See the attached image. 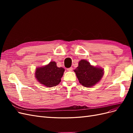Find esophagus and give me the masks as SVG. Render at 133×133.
I'll use <instances>...</instances> for the list:
<instances>
[{
    "label": "esophagus",
    "instance_id": "1",
    "mask_svg": "<svg viewBox=\"0 0 133 133\" xmlns=\"http://www.w3.org/2000/svg\"><path fill=\"white\" fill-rule=\"evenodd\" d=\"M67 70H68V71H71L72 70H73V68H72V67H70V68H68V69H67Z\"/></svg>",
    "mask_w": 133,
    "mask_h": 133
}]
</instances>
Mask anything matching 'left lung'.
<instances>
[{
	"instance_id": "8db88e82",
	"label": "left lung",
	"mask_w": 133,
	"mask_h": 133,
	"mask_svg": "<svg viewBox=\"0 0 133 133\" xmlns=\"http://www.w3.org/2000/svg\"><path fill=\"white\" fill-rule=\"evenodd\" d=\"M79 83L85 87H91L98 83L104 75L101 68L91 65L85 60H81L78 66L74 70Z\"/></svg>"
}]
</instances>
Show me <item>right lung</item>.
Returning a JSON list of instances; mask_svg holds the SVG:
<instances>
[{
	"mask_svg": "<svg viewBox=\"0 0 133 133\" xmlns=\"http://www.w3.org/2000/svg\"><path fill=\"white\" fill-rule=\"evenodd\" d=\"M64 69L57 66L55 62H50L48 65L36 69L35 76L38 81L46 87L57 86L61 82Z\"/></svg>",
	"mask_w": 133,
	"mask_h": 133,
	"instance_id": "obj_1",
	"label": "right lung"
}]
</instances>
